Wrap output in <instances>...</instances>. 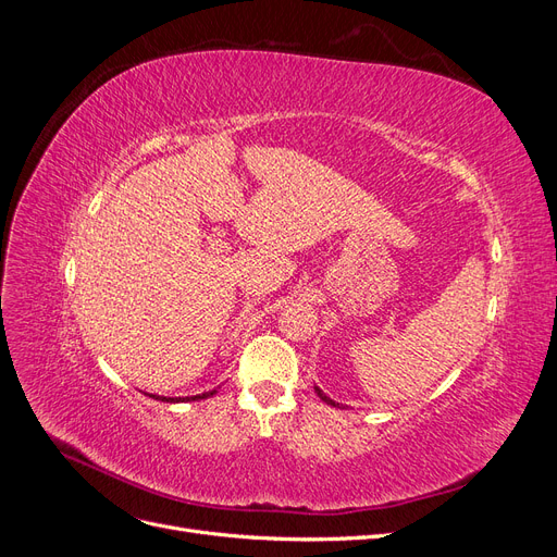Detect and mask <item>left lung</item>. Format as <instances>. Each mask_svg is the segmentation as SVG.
<instances>
[{
	"instance_id": "8db88e82",
	"label": "left lung",
	"mask_w": 557,
	"mask_h": 557,
	"mask_svg": "<svg viewBox=\"0 0 557 557\" xmlns=\"http://www.w3.org/2000/svg\"><path fill=\"white\" fill-rule=\"evenodd\" d=\"M315 393H318V397H320V399H323V401H327V404H332V407H339V404H336L334 399H330V397H327V395H325L323 391H320V387H318V385H315Z\"/></svg>"
}]
</instances>
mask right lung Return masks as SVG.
Listing matches in <instances>:
<instances>
[{
	"label": "right lung",
	"instance_id": "add662e5",
	"mask_svg": "<svg viewBox=\"0 0 557 557\" xmlns=\"http://www.w3.org/2000/svg\"><path fill=\"white\" fill-rule=\"evenodd\" d=\"M211 395H215V391H211V393H201V395H195V397H185V399H176V397H160V395H150L153 399H160V401H190V399H207V397H211Z\"/></svg>",
	"mask_w": 557,
	"mask_h": 557
}]
</instances>
